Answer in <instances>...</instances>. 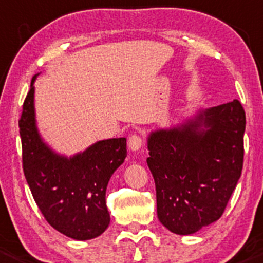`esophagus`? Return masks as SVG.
<instances>
[{
  "label": "esophagus",
  "instance_id": "obj_1",
  "mask_svg": "<svg viewBox=\"0 0 263 263\" xmlns=\"http://www.w3.org/2000/svg\"><path fill=\"white\" fill-rule=\"evenodd\" d=\"M128 145L132 151H139L143 145V139L140 135L133 134L128 138Z\"/></svg>",
  "mask_w": 263,
  "mask_h": 263
}]
</instances>
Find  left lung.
<instances>
[{"label": "left lung", "mask_w": 263, "mask_h": 263, "mask_svg": "<svg viewBox=\"0 0 263 263\" xmlns=\"http://www.w3.org/2000/svg\"><path fill=\"white\" fill-rule=\"evenodd\" d=\"M245 129V109L233 100L149 135L157 215L168 231L192 234L223 215L242 173Z\"/></svg>", "instance_id": "8db88e82"}]
</instances>
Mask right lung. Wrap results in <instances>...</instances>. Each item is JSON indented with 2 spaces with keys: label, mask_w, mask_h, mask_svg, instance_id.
I'll return each mask as SVG.
<instances>
[{
  "label": "right lung",
  "mask_w": 263,
  "mask_h": 263,
  "mask_svg": "<svg viewBox=\"0 0 263 263\" xmlns=\"http://www.w3.org/2000/svg\"><path fill=\"white\" fill-rule=\"evenodd\" d=\"M35 78L18 120L24 175L37 208L54 229L73 239H92L110 224L105 195L110 177L126 157V139L101 140L69 159L51 152L35 125Z\"/></svg>",
  "instance_id": "add662e5"
}]
</instances>
